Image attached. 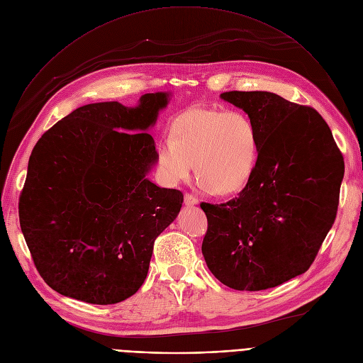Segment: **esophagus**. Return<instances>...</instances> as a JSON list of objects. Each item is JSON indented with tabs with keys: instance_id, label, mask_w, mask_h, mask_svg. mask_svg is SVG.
Returning <instances> with one entry per match:
<instances>
[{
	"instance_id": "esophagus-1",
	"label": "esophagus",
	"mask_w": 363,
	"mask_h": 363,
	"mask_svg": "<svg viewBox=\"0 0 363 363\" xmlns=\"http://www.w3.org/2000/svg\"><path fill=\"white\" fill-rule=\"evenodd\" d=\"M184 203H185V206H188V207H193V206L199 204V200H197L193 194L186 193V194H185V197H184Z\"/></svg>"
}]
</instances>
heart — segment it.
Wrapping results in <instances>:
<instances>
[{"instance_id": "heart-1", "label": "heart", "mask_w": 363, "mask_h": 363, "mask_svg": "<svg viewBox=\"0 0 363 363\" xmlns=\"http://www.w3.org/2000/svg\"><path fill=\"white\" fill-rule=\"evenodd\" d=\"M259 151V132L247 114L189 107L172 121L170 138L157 145V162L170 184L185 181L194 163L203 189L230 196L252 181Z\"/></svg>"}]
</instances>
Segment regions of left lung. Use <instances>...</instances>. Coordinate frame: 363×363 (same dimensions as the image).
<instances>
[{
    "instance_id": "1",
    "label": "left lung",
    "mask_w": 363,
    "mask_h": 363,
    "mask_svg": "<svg viewBox=\"0 0 363 363\" xmlns=\"http://www.w3.org/2000/svg\"><path fill=\"white\" fill-rule=\"evenodd\" d=\"M257 128L260 151L238 197L201 203L207 268L226 287L259 291L306 272L335 220L345 162L327 122L268 91H230Z\"/></svg>"
}]
</instances>
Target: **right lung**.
I'll list each match as a JSON object with an SVG mask.
<instances>
[{"label": "right lung", "mask_w": 363, "mask_h": 363, "mask_svg": "<svg viewBox=\"0 0 363 363\" xmlns=\"http://www.w3.org/2000/svg\"><path fill=\"white\" fill-rule=\"evenodd\" d=\"M169 94L73 110L36 143L18 219L38 272L66 297L114 304L143 285L156 238L175 220L179 189L147 174L157 162L147 132Z\"/></svg>", "instance_id": "add662e5"}]
</instances>
